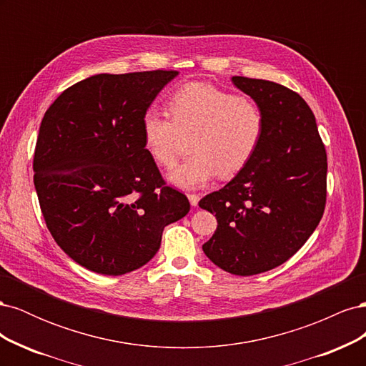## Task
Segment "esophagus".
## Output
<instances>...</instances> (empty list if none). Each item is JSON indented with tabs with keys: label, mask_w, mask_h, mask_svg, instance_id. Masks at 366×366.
<instances>
[{
	"label": "esophagus",
	"mask_w": 366,
	"mask_h": 366,
	"mask_svg": "<svg viewBox=\"0 0 366 366\" xmlns=\"http://www.w3.org/2000/svg\"><path fill=\"white\" fill-rule=\"evenodd\" d=\"M187 198H189L191 206H197L198 202H200V197H198L197 194H189V195H187Z\"/></svg>",
	"instance_id": "esophagus-1"
}]
</instances>
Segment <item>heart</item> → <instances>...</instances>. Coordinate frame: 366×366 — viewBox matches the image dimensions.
Returning <instances> with one entry per match:
<instances>
[{"label": "heart", "instance_id": "heart-1", "mask_svg": "<svg viewBox=\"0 0 366 366\" xmlns=\"http://www.w3.org/2000/svg\"><path fill=\"white\" fill-rule=\"evenodd\" d=\"M169 116L149 108L142 116V139L149 157L162 168L177 160L180 136L192 134V156L168 174L182 189H200L218 174L230 179L257 152L264 132L259 108L210 84L191 82L169 97Z\"/></svg>", "mask_w": 366, "mask_h": 366}]
</instances>
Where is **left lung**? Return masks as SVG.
<instances>
[{"instance_id":"obj_1","label":"left lung","mask_w":366,"mask_h":366,"mask_svg":"<svg viewBox=\"0 0 366 366\" xmlns=\"http://www.w3.org/2000/svg\"><path fill=\"white\" fill-rule=\"evenodd\" d=\"M264 117L257 152L200 207L217 217L203 252L219 269L252 276L278 267L301 249L324 215L327 154L304 99L270 81L232 77Z\"/></svg>"}]
</instances>
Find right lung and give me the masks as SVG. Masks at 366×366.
I'll return each mask as SVG.
<instances>
[{
	"mask_svg": "<svg viewBox=\"0 0 366 366\" xmlns=\"http://www.w3.org/2000/svg\"><path fill=\"white\" fill-rule=\"evenodd\" d=\"M179 71L101 73L67 88L44 114L33 183L51 237L82 267L117 276L160 249L189 212L145 151L142 116Z\"/></svg>",
	"mask_w": 366,
	"mask_h": 366,
	"instance_id": "add662e5",
	"label": "right lung"
}]
</instances>
